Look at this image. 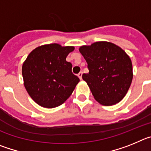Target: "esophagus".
I'll return each mask as SVG.
<instances>
[{
  "mask_svg": "<svg viewBox=\"0 0 151 151\" xmlns=\"http://www.w3.org/2000/svg\"><path fill=\"white\" fill-rule=\"evenodd\" d=\"M78 77L80 78V79H82V72H80L78 74Z\"/></svg>",
  "mask_w": 151,
  "mask_h": 151,
  "instance_id": "34e87169",
  "label": "esophagus"
}]
</instances>
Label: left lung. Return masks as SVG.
Instances as JSON below:
<instances>
[{"instance_id": "8db88e82", "label": "left lung", "mask_w": 151, "mask_h": 151, "mask_svg": "<svg viewBox=\"0 0 151 151\" xmlns=\"http://www.w3.org/2000/svg\"><path fill=\"white\" fill-rule=\"evenodd\" d=\"M88 63L87 82L94 99L104 106L120 102L127 94L133 78L130 57L120 47L109 41H97L79 47Z\"/></svg>"}]
</instances>
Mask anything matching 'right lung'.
I'll return each instance as SVG.
<instances>
[{"label":"right lung","instance_id":"add662e5","mask_svg":"<svg viewBox=\"0 0 151 151\" xmlns=\"http://www.w3.org/2000/svg\"><path fill=\"white\" fill-rule=\"evenodd\" d=\"M73 46L44 45L28 55L22 67L24 86L33 101L45 108L60 106L70 97L79 78L66 60Z\"/></svg>","mask_w":151,"mask_h":151}]
</instances>
